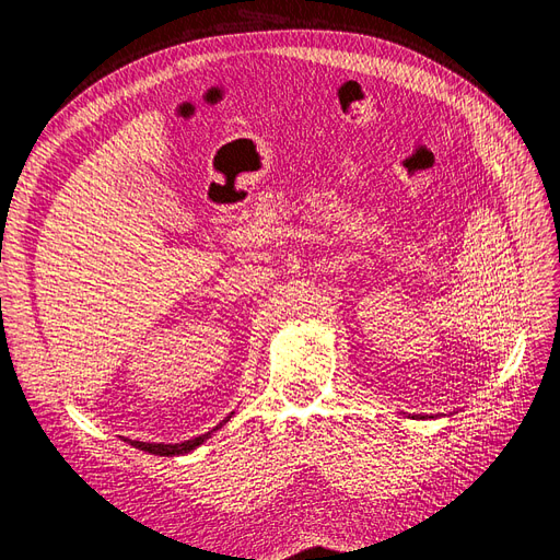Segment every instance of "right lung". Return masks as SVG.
I'll list each match as a JSON object with an SVG mask.
<instances>
[{"label": "right lung", "instance_id": "right-lung-1", "mask_svg": "<svg viewBox=\"0 0 560 560\" xmlns=\"http://www.w3.org/2000/svg\"><path fill=\"white\" fill-rule=\"evenodd\" d=\"M231 418V416H229ZM226 418V420H229ZM224 420V422H226ZM224 422H219V425L214 428V430H219L224 425ZM212 430V432H214ZM212 432H206V434H200V436H196V439H189V442H182V444H147V442H130V446H135V448H140V451H147V453H154V455H165V457H175V455H184V453H191V451H196L202 442H206V439H210V434Z\"/></svg>", "mask_w": 560, "mask_h": 560}]
</instances>
